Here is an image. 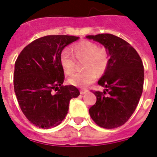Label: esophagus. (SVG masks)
Wrapping results in <instances>:
<instances>
[{"mask_svg":"<svg viewBox=\"0 0 157 157\" xmlns=\"http://www.w3.org/2000/svg\"><path fill=\"white\" fill-rule=\"evenodd\" d=\"M87 92H88L87 89H80V94L81 95H84V94L87 93Z\"/></svg>","mask_w":157,"mask_h":157,"instance_id":"obj_1","label":"esophagus"}]
</instances>
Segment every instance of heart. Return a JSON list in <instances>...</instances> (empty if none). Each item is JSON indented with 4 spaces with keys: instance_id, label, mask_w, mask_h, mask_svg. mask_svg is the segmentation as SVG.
<instances>
[{
    "instance_id": "heart-1",
    "label": "heart",
    "mask_w": 157,
    "mask_h": 157,
    "mask_svg": "<svg viewBox=\"0 0 157 157\" xmlns=\"http://www.w3.org/2000/svg\"><path fill=\"white\" fill-rule=\"evenodd\" d=\"M71 50L78 61L84 60L82 69L85 71L73 75L69 79L70 84L84 87L96 79V75L101 76L106 72L109 64V56L105 48L99 47L97 44L91 41L83 40L73 45ZM74 57L66 49L60 53V64L67 75H73L76 70L77 61Z\"/></svg>"
}]
</instances>
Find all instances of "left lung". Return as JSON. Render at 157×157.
<instances>
[{"mask_svg": "<svg viewBox=\"0 0 157 157\" xmlns=\"http://www.w3.org/2000/svg\"><path fill=\"white\" fill-rule=\"evenodd\" d=\"M86 38L104 45L110 57L107 71L98 81L105 90L93 91L96 102L89 109V113L100 127L117 128L128 121L142 95V60L130 44L112 34L87 36Z\"/></svg>", "mask_w": 157, "mask_h": 157, "instance_id": "8db88e82", "label": "left lung"}]
</instances>
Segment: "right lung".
I'll use <instances>...</instances> for the list:
<instances>
[{"mask_svg":"<svg viewBox=\"0 0 157 157\" xmlns=\"http://www.w3.org/2000/svg\"><path fill=\"white\" fill-rule=\"evenodd\" d=\"M77 40V36L61 35L36 39L15 61L13 87L17 102L37 127L58 126L68 113L71 99L79 96L77 87L62 85L65 75L59 61L64 48Z\"/></svg>","mask_w":157,"mask_h":157,"instance_id":"1","label":"right lung"}]
</instances>
